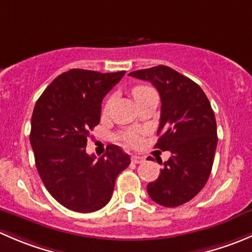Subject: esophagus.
<instances>
[{"label":"esophagus","instance_id":"34e87169","mask_svg":"<svg viewBox=\"0 0 252 252\" xmlns=\"http://www.w3.org/2000/svg\"><path fill=\"white\" fill-rule=\"evenodd\" d=\"M144 157H140V156H133L131 157V162L133 163H141V162H144Z\"/></svg>","mask_w":252,"mask_h":252}]
</instances>
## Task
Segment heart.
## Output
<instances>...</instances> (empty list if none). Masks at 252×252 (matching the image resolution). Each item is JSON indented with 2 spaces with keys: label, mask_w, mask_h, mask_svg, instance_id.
I'll list each match as a JSON object with an SVG mask.
<instances>
[{
  "label": "heart",
  "mask_w": 252,
  "mask_h": 252,
  "mask_svg": "<svg viewBox=\"0 0 252 252\" xmlns=\"http://www.w3.org/2000/svg\"><path fill=\"white\" fill-rule=\"evenodd\" d=\"M151 93H155L154 89L150 88V86L147 85H136L135 88H133V90H131V94H133L135 100H139V98L144 97V96L149 95V94ZM111 103H112V98L110 97L105 103V108H103L105 112L108 111ZM122 139H123L126 144L130 145V146H138V145L141 142V133L140 130H138V129H128V130H126L123 134H122Z\"/></svg>",
  "instance_id": "b5f03b06"
}]
</instances>
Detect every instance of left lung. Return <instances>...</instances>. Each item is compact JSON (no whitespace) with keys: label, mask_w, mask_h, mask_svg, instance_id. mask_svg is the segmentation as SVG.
Here are the masks:
<instances>
[{"label":"left lung","mask_w":252,"mask_h":252,"mask_svg":"<svg viewBox=\"0 0 252 252\" xmlns=\"http://www.w3.org/2000/svg\"><path fill=\"white\" fill-rule=\"evenodd\" d=\"M150 81L161 97V118L155 147L169 151L158 178L147 184L156 204L177 207L196 196L212 169L217 147V124L211 103L191 79L167 65L129 73Z\"/></svg>","instance_id":"obj_1"}]
</instances>
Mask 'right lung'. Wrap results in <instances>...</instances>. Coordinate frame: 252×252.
I'll return each mask as SVG.
<instances>
[{
	"label": "right lung",
	"instance_id": "add662e5",
	"mask_svg": "<svg viewBox=\"0 0 252 252\" xmlns=\"http://www.w3.org/2000/svg\"><path fill=\"white\" fill-rule=\"evenodd\" d=\"M124 74L70 69L36 101L30 130L35 164L48 192L68 210L88 213L107 205L117 177L130 163L116 145L98 159L85 150L100 123L103 97Z\"/></svg>",
	"mask_w": 252,
	"mask_h": 252
}]
</instances>
